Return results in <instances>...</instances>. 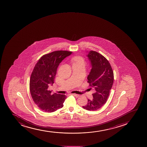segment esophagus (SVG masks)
Masks as SVG:
<instances>
[{
	"label": "esophagus",
	"mask_w": 147,
	"mask_h": 147,
	"mask_svg": "<svg viewBox=\"0 0 147 147\" xmlns=\"http://www.w3.org/2000/svg\"><path fill=\"white\" fill-rule=\"evenodd\" d=\"M72 95H73L74 96H75V97H78L80 96V95H79V94H72Z\"/></svg>",
	"instance_id": "34e87169"
}]
</instances>
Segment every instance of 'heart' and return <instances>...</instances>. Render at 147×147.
<instances>
[{"instance_id": "obj_1", "label": "heart", "mask_w": 147, "mask_h": 147, "mask_svg": "<svg viewBox=\"0 0 147 147\" xmlns=\"http://www.w3.org/2000/svg\"><path fill=\"white\" fill-rule=\"evenodd\" d=\"M73 64H84V59L80 56H75L72 58Z\"/></svg>"}]
</instances>
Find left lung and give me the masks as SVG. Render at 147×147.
<instances>
[{
  "instance_id": "obj_1",
  "label": "left lung",
  "mask_w": 147,
  "mask_h": 147,
  "mask_svg": "<svg viewBox=\"0 0 147 147\" xmlns=\"http://www.w3.org/2000/svg\"><path fill=\"white\" fill-rule=\"evenodd\" d=\"M91 69L88 76L89 86L95 90L92 100L83 106L88 111H97L106 104L112 88L114 74L111 64L105 57L96 51H90L87 55Z\"/></svg>"
}]
</instances>
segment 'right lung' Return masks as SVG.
Returning <instances> with one entry per match:
<instances>
[{
  "mask_svg": "<svg viewBox=\"0 0 147 147\" xmlns=\"http://www.w3.org/2000/svg\"><path fill=\"white\" fill-rule=\"evenodd\" d=\"M71 54V51H54L41 57L34 67L30 78V93L33 101L41 111L54 112L63 107L66 96L53 94L48 88L54 83L59 63Z\"/></svg>",
  "mask_w": 147,
  "mask_h": 147,
  "instance_id": "1",
  "label": "right lung"
}]
</instances>
